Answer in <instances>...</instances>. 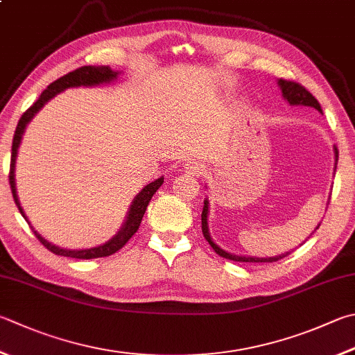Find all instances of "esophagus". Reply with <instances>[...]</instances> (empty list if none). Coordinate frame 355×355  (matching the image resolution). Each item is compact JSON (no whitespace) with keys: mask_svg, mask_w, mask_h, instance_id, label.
Masks as SVG:
<instances>
[{"mask_svg":"<svg viewBox=\"0 0 355 355\" xmlns=\"http://www.w3.org/2000/svg\"><path fill=\"white\" fill-rule=\"evenodd\" d=\"M205 168H207V166L202 162H200V160H196V159H191L184 165V170L187 173H190V175H193V176L204 175Z\"/></svg>","mask_w":355,"mask_h":355,"instance_id":"1","label":"esophagus"}]
</instances>
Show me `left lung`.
<instances>
[{
	"label": "left lung",
	"instance_id": "1",
	"mask_svg": "<svg viewBox=\"0 0 355 355\" xmlns=\"http://www.w3.org/2000/svg\"><path fill=\"white\" fill-rule=\"evenodd\" d=\"M278 85H279V88H282V92H283L284 98L291 105L311 106V108H315L317 111L323 112L322 111V106H320V103H318V100L313 97L311 92L304 88L303 85L293 82V80H284V78H279L278 80ZM334 150H336V162H337V160H338L337 146ZM207 215H209V200H204L202 215H200V218H202V233H204L205 239L209 241V244L213 247V250H215L219 257H223L225 259H230V261H241V263H275V261L289 255V252H287L286 255L272 257V258H247V257H238V255H232V253H227L223 249H219V247L211 241V238L209 235V224H207ZM318 227H320V224H318ZM318 227H317V229H318Z\"/></svg>",
	"mask_w": 355,
	"mask_h": 355
}]
</instances>
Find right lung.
Returning <instances> with one entry per match:
<instances>
[{"mask_svg":"<svg viewBox=\"0 0 355 355\" xmlns=\"http://www.w3.org/2000/svg\"><path fill=\"white\" fill-rule=\"evenodd\" d=\"M117 73L119 72H114L112 69H110L108 66H82V68L66 73V76L60 77L58 80H55V82L51 83L48 86V89H44L42 92V96L38 97L37 102L33 103L29 110H26L23 112V116H21V119H19L17 130H15V135H13V140H12L9 184H10L13 200H15L19 213H21L26 220H28V218H26L21 205H19V200L17 196V189H15V178H13V173H15L17 151H18L19 142H21V136L24 132L26 125H28L31 122V119L37 114V111L40 108H43V105L48 102V100H51L53 96H57L58 92H62L68 88H77V86H94V85L111 82V80H114L117 77ZM162 182H164V178H159L155 180V182L146 185L145 189L139 193L135 199V202H132V205L130 207L128 218H126V223L122 227V230H120L114 238L110 239L108 243H105L103 245L94 247V249H86V250H66V249H60V247H57V245H52L44 238L40 236L35 230H33V233H35V236L38 238L40 243H42L46 249L51 250L52 253H55V255L77 258V259H92V258L110 257V255H112V253H116L117 250L122 249V247L131 239V236L139 230V225H140V223H142V218H144L146 207H148V202L151 200L153 195L157 191V189L162 185Z\"/></svg>","mask_w":355,"mask_h":355,"instance_id":"right-lung-1","label":"right lung"}]
</instances>
